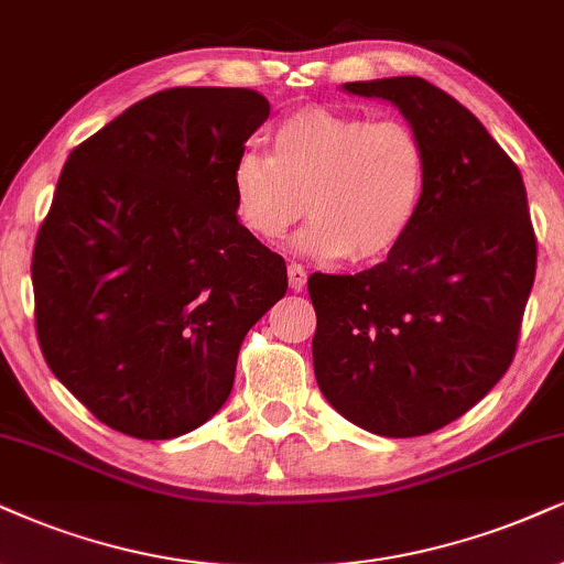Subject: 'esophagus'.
I'll use <instances>...</instances> for the list:
<instances>
[{
	"label": "esophagus",
	"mask_w": 564,
	"mask_h": 564,
	"mask_svg": "<svg viewBox=\"0 0 564 564\" xmlns=\"http://www.w3.org/2000/svg\"><path fill=\"white\" fill-rule=\"evenodd\" d=\"M288 282H290V290L301 293V290L305 288V282H308V271H305L301 263H290V267H288Z\"/></svg>",
	"instance_id": "1"
}]
</instances>
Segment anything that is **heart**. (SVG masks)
Returning <instances> with one entry per match:
<instances>
[{
	"label": "heart",
	"instance_id": "1",
	"mask_svg": "<svg viewBox=\"0 0 564 564\" xmlns=\"http://www.w3.org/2000/svg\"><path fill=\"white\" fill-rule=\"evenodd\" d=\"M271 149L246 145L229 175L250 235L274 242L308 212L297 246L318 259L377 263L405 242L429 185L426 145L410 124L305 107L276 122Z\"/></svg>",
	"mask_w": 564,
	"mask_h": 564
}]
</instances>
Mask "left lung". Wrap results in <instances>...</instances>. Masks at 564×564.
<instances>
[{"label": "left lung", "mask_w": 564, "mask_h": 564, "mask_svg": "<svg viewBox=\"0 0 564 564\" xmlns=\"http://www.w3.org/2000/svg\"><path fill=\"white\" fill-rule=\"evenodd\" d=\"M394 104L429 154L405 242L360 274H311L314 371L339 415L421 436L468 413L505 377L536 276L520 170L474 112L423 78L345 83Z\"/></svg>", "instance_id": "left-lung-1"}]
</instances>
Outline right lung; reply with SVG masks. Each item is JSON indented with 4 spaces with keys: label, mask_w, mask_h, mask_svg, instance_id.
Listing matches in <instances>:
<instances>
[{
    "label": "right lung",
    "mask_w": 564,
    "mask_h": 564,
    "mask_svg": "<svg viewBox=\"0 0 564 564\" xmlns=\"http://www.w3.org/2000/svg\"><path fill=\"white\" fill-rule=\"evenodd\" d=\"M250 88H166L67 156L33 248L39 345L101 423L172 440L232 392L288 267L235 214V156L267 122Z\"/></svg>",
    "instance_id": "right-lung-1"
}]
</instances>
